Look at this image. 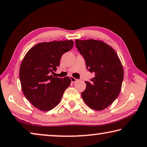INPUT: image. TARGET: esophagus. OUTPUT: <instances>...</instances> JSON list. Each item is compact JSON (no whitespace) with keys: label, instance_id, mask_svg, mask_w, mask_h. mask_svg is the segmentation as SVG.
Segmentation results:
<instances>
[{"label":"esophagus","instance_id":"obj_1","mask_svg":"<svg viewBox=\"0 0 147 147\" xmlns=\"http://www.w3.org/2000/svg\"><path fill=\"white\" fill-rule=\"evenodd\" d=\"M70 79H71V83H75V82H76L77 81H78V79L73 78V77H70Z\"/></svg>","mask_w":147,"mask_h":147}]
</instances>
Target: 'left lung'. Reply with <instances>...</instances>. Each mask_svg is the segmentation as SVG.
I'll list each match as a JSON object with an SVG mask.
<instances>
[{
    "label": "left lung",
    "mask_w": 147,
    "mask_h": 147,
    "mask_svg": "<svg viewBox=\"0 0 147 147\" xmlns=\"http://www.w3.org/2000/svg\"><path fill=\"white\" fill-rule=\"evenodd\" d=\"M76 47L88 71L94 74L90 81H85L86 86L81 96L91 109H104L121 92L124 78L121 62L115 50L102 41L76 40Z\"/></svg>",
    "instance_id": "8db88e82"
}]
</instances>
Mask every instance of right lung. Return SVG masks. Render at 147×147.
Returning a JSON list of instances; mask_svg holds the SVG:
<instances>
[{"mask_svg": "<svg viewBox=\"0 0 147 147\" xmlns=\"http://www.w3.org/2000/svg\"><path fill=\"white\" fill-rule=\"evenodd\" d=\"M74 46L72 40L40 43L27 52L19 69L24 95L35 107L44 111L59 104L64 90L70 85L69 77L55 78L62 55Z\"/></svg>", "mask_w": 147, "mask_h": 147, "instance_id": "obj_1", "label": "right lung"}]
</instances>
